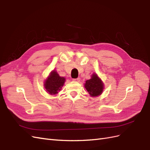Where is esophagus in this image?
<instances>
[{
	"mask_svg": "<svg viewBox=\"0 0 150 150\" xmlns=\"http://www.w3.org/2000/svg\"><path fill=\"white\" fill-rule=\"evenodd\" d=\"M73 81H76V82H79V81H81V78H76V79H73Z\"/></svg>",
	"mask_w": 150,
	"mask_h": 150,
	"instance_id": "34e87169",
	"label": "esophagus"
}]
</instances>
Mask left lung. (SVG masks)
Returning <instances> with one entry per match:
<instances>
[{"label": "left lung", "mask_w": 150, "mask_h": 150, "mask_svg": "<svg viewBox=\"0 0 150 150\" xmlns=\"http://www.w3.org/2000/svg\"><path fill=\"white\" fill-rule=\"evenodd\" d=\"M84 88L89 94L90 96L97 97L103 93L104 85L101 78H99L96 73L94 72L91 75V79L86 81Z\"/></svg>", "instance_id": "obj_1"}]
</instances>
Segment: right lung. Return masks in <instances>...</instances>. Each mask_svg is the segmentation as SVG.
Segmentation results:
<instances>
[{"label":"right lung","mask_w":150,"mask_h":150,"mask_svg":"<svg viewBox=\"0 0 150 150\" xmlns=\"http://www.w3.org/2000/svg\"><path fill=\"white\" fill-rule=\"evenodd\" d=\"M66 78L60 76L56 70H53L45 79L44 86L46 92L51 95H56L61 90Z\"/></svg>","instance_id":"add662e5"}]
</instances>
